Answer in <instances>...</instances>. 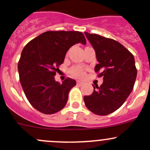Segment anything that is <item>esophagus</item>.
Wrapping results in <instances>:
<instances>
[{"label":"esophagus","mask_w":150,"mask_h":150,"mask_svg":"<svg viewBox=\"0 0 150 150\" xmlns=\"http://www.w3.org/2000/svg\"><path fill=\"white\" fill-rule=\"evenodd\" d=\"M76 84H77L78 85H82V84H83V82H81V81H77V82H76Z\"/></svg>","instance_id":"34e87169"}]
</instances>
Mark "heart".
I'll return each instance as SVG.
<instances>
[{"label":"heart","instance_id":"1","mask_svg":"<svg viewBox=\"0 0 150 150\" xmlns=\"http://www.w3.org/2000/svg\"><path fill=\"white\" fill-rule=\"evenodd\" d=\"M71 74L75 76L82 77L84 75V71L83 70L80 68H74L71 70Z\"/></svg>","mask_w":150,"mask_h":150}]
</instances>
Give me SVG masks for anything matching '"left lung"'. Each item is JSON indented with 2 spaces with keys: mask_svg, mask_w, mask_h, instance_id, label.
<instances>
[{
  "mask_svg": "<svg viewBox=\"0 0 150 150\" xmlns=\"http://www.w3.org/2000/svg\"><path fill=\"white\" fill-rule=\"evenodd\" d=\"M96 52L95 71L103 76V83L93 86V92L84 96L89 110L106 115L119 109L133 89L137 69L133 55L119 42L96 34L85 32Z\"/></svg>",
  "mask_w": 150,
  "mask_h": 150,
  "instance_id": "left-lung-1",
  "label": "left lung"
}]
</instances>
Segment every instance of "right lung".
Instances as JSON below:
<instances>
[{
	"mask_svg": "<svg viewBox=\"0 0 150 150\" xmlns=\"http://www.w3.org/2000/svg\"><path fill=\"white\" fill-rule=\"evenodd\" d=\"M86 44L80 31H49L25 45L18 62L20 82L27 99L44 114H53L66 105L76 81L67 78L62 84L54 76L63 63L67 51L76 43Z\"/></svg>",
	"mask_w": 150,
	"mask_h": 150,
	"instance_id": "1",
	"label": "right lung"
}]
</instances>
